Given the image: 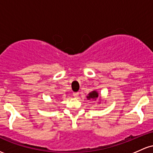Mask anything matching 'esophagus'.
I'll return each instance as SVG.
<instances>
[{
  "label": "esophagus",
  "instance_id": "34e87169",
  "mask_svg": "<svg viewBox=\"0 0 153 153\" xmlns=\"http://www.w3.org/2000/svg\"><path fill=\"white\" fill-rule=\"evenodd\" d=\"M78 95H79V93H78V92H74L73 93V97H75V98H77V97H78Z\"/></svg>",
  "mask_w": 153,
  "mask_h": 153
}]
</instances>
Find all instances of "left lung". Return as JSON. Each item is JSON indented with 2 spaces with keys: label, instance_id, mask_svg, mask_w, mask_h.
<instances>
[{
  "label": "left lung",
  "instance_id": "8db88e82",
  "mask_svg": "<svg viewBox=\"0 0 153 153\" xmlns=\"http://www.w3.org/2000/svg\"><path fill=\"white\" fill-rule=\"evenodd\" d=\"M87 98H88V100H96L97 98H98V93H97L96 91H91V93L88 94V96L87 97Z\"/></svg>",
  "mask_w": 153,
  "mask_h": 153
}]
</instances>
